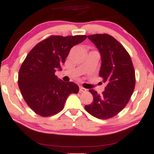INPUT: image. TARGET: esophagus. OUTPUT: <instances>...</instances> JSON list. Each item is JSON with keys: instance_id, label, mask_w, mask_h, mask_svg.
<instances>
[{"instance_id": "34e87169", "label": "esophagus", "mask_w": 154, "mask_h": 154, "mask_svg": "<svg viewBox=\"0 0 154 154\" xmlns=\"http://www.w3.org/2000/svg\"><path fill=\"white\" fill-rule=\"evenodd\" d=\"M87 91V89H85V88H83V87L82 86H80V92L81 93V92H85Z\"/></svg>"}]
</instances>
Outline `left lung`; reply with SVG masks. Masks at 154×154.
<instances>
[{"mask_svg": "<svg viewBox=\"0 0 154 154\" xmlns=\"http://www.w3.org/2000/svg\"><path fill=\"white\" fill-rule=\"evenodd\" d=\"M88 38L101 54L100 77L107 85L102 94L89 90L94 100L85 109L94 117L108 119L119 114L130 100L135 88V71L128 52L114 37L96 34Z\"/></svg>", "mask_w": 154, "mask_h": 154, "instance_id": "obj_1", "label": "left lung"}]
</instances>
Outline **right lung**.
I'll return each instance as SVG.
<instances>
[{
	"label": "right lung",
	"instance_id": "add662e5",
	"mask_svg": "<svg viewBox=\"0 0 154 154\" xmlns=\"http://www.w3.org/2000/svg\"><path fill=\"white\" fill-rule=\"evenodd\" d=\"M86 35H51L38 43L27 54L18 74V86L26 103L35 113L44 117L62 111L68 97L77 94L78 85L65 82L55 75L71 48Z\"/></svg>",
	"mask_w": 154,
	"mask_h": 154
}]
</instances>
